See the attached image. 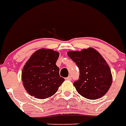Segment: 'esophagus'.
<instances>
[{"mask_svg":"<svg viewBox=\"0 0 126 126\" xmlns=\"http://www.w3.org/2000/svg\"><path fill=\"white\" fill-rule=\"evenodd\" d=\"M71 78H72V76H69L67 78H66V79H67V80H71Z\"/></svg>","mask_w":126,"mask_h":126,"instance_id":"1","label":"esophagus"}]
</instances>
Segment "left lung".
Here are the masks:
<instances>
[{"instance_id": "left-lung-1", "label": "left lung", "mask_w": 126, "mask_h": 126, "mask_svg": "<svg viewBox=\"0 0 126 126\" xmlns=\"http://www.w3.org/2000/svg\"><path fill=\"white\" fill-rule=\"evenodd\" d=\"M67 55L79 67V79L74 85L79 94L94 100L107 93L112 84L111 69L97 50L88 48L81 51L71 50Z\"/></svg>"}]
</instances>
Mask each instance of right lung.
Segmentation results:
<instances>
[{
  "label": "right lung",
  "mask_w": 126,
  "mask_h": 126,
  "mask_svg": "<svg viewBox=\"0 0 126 126\" xmlns=\"http://www.w3.org/2000/svg\"><path fill=\"white\" fill-rule=\"evenodd\" d=\"M59 57V53L52 49L41 48L33 52L21 73L23 86L29 94L44 99L57 92L65 81L56 65Z\"/></svg>",
  "instance_id": "add662e5"
}]
</instances>
